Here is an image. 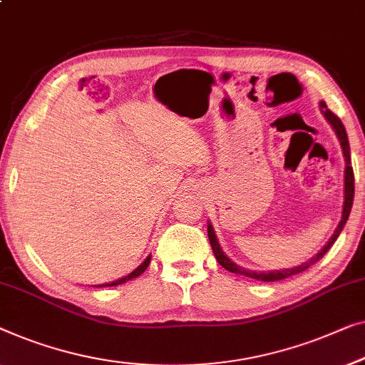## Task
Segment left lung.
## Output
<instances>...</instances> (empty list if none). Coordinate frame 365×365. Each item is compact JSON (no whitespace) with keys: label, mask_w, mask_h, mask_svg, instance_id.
<instances>
[{"label":"left lung","mask_w":365,"mask_h":365,"mask_svg":"<svg viewBox=\"0 0 365 365\" xmlns=\"http://www.w3.org/2000/svg\"><path fill=\"white\" fill-rule=\"evenodd\" d=\"M321 108H323V113L326 120L329 121L332 125V128H334L337 138L341 141V146H342V153H344V158H346V176H344V207H342V219L339 222V225L336 227L334 234L329 240H327V244L321 248V250L316 253L313 258H309L308 262L303 263V265L299 267H294V268H287V270H273V272H252V270H245V268H242L237 265L230 260L229 257L225 255L224 252H222V248L219 245L217 239H215V234H214V229L212 225L207 224V235H209V242H210V247H212V252L215 258H217V262L220 263L222 267L225 268V270H229L232 273H237V274H244V277L248 278H253V279H260V282H277V279H283V278H288V277H293V274H298L301 272H304L306 268H309L311 265H314L316 262H319L321 258L326 255V252L329 250L332 247V244L337 240V237L344 229L346 225V220L349 219V214H351V209H352V200H354V171H352V166H351V150H349V141H347V133H346V128L344 125H342V121L339 120L337 115H334L331 112L329 108H327V105L324 102H321Z\"/></svg>","instance_id":"8db88e82"}]
</instances>
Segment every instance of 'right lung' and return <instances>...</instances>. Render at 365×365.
<instances>
[{"mask_svg":"<svg viewBox=\"0 0 365 365\" xmlns=\"http://www.w3.org/2000/svg\"><path fill=\"white\" fill-rule=\"evenodd\" d=\"M150 262H151V255L146 258V260L141 263V265L136 268L135 272H131L130 274H126V277H123V278H120V279H117V282H112V283H108V284H100V287H117V284H121V283H126L128 282V279H131V278H136V277H140L141 273H143L146 268H148V265H150Z\"/></svg>","mask_w":365,"mask_h":365,"instance_id":"right-lung-1","label":"right lung"}]
</instances>
